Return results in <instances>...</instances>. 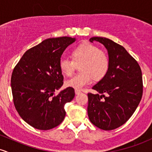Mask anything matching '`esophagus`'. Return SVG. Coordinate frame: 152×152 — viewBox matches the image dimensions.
<instances>
[{"label": "esophagus", "mask_w": 152, "mask_h": 152, "mask_svg": "<svg viewBox=\"0 0 152 152\" xmlns=\"http://www.w3.org/2000/svg\"><path fill=\"white\" fill-rule=\"evenodd\" d=\"M81 91H79V90H77V89H76L75 90V94H76V95H77V94H81Z\"/></svg>", "instance_id": "34e87169"}]
</instances>
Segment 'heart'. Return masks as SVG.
Instances as JSON below:
<instances>
[{
    "instance_id": "obj_1",
    "label": "heart",
    "mask_w": 152,
    "mask_h": 152,
    "mask_svg": "<svg viewBox=\"0 0 152 152\" xmlns=\"http://www.w3.org/2000/svg\"><path fill=\"white\" fill-rule=\"evenodd\" d=\"M71 58H61L58 63L63 74L70 76L76 65H79L78 74L66 81V86L74 89H82L93 80L99 81L107 74L110 67V58L105 50H101L89 43H82L73 49Z\"/></svg>"
}]
</instances>
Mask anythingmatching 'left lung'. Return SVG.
<instances>
[{
	"mask_svg": "<svg viewBox=\"0 0 152 152\" xmlns=\"http://www.w3.org/2000/svg\"><path fill=\"white\" fill-rule=\"evenodd\" d=\"M108 50L110 67L107 74L93 86L100 93L88 94L89 120L103 130H113L129 119L140 103L143 94L141 68L121 45L106 38H91Z\"/></svg>",
	"mask_w": 152,
	"mask_h": 152,
	"instance_id": "left-lung-1",
	"label": "left lung"
}]
</instances>
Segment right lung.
Wrapping results in <instances>:
<instances>
[{"mask_svg":"<svg viewBox=\"0 0 152 152\" xmlns=\"http://www.w3.org/2000/svg\"><path fill=\"white\" fill-rule=\"evenodd\" d=\"M74 38H48L26 51L11 76L13 104L20 116L31 126L49 130L58 126L66 116L64 106L75 96L68 87L55 95L64 84L58 66L62 53Z\"/></svg>","mask_w":152,"mask_h":152,"instance_id":"add662e5","label":"right lung"}]
</instances>
